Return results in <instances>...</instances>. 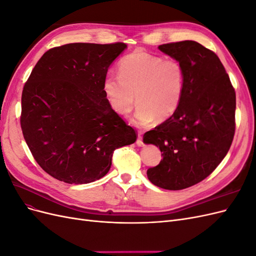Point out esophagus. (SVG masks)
I'll return each instance as SVG.
<instances>
[{"label": "esophagus", "mask_w": 256, "mask_h": 256, "mask_svg": "<svg viewBox=\"0 0 256 256\" xmlns=\"http://www.w3.org/2000/svg\"><path fill=\"white\" fill-rule=\"evenodd\" d=\"M136 145H138V146H144V143H143V138H142V134H138Z\"/></svg>", "instance_id": "esophagus-1"}]
</instances>
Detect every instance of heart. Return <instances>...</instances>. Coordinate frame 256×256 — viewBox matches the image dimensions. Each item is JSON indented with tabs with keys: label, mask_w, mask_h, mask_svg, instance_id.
<instances>
[{
	"label": "heart",
	"mask_w": 256,
	"mask_h": 256,
	"mask_svg": "<svg viewBox=\"0 0 256 256\" xmlns=\"http://www.w3.org/2000/svg\"><path fill=\"white\" fill-rule=\"evenodd\" d=\"M118 74H108L102 84L108 102L116 114L127 115L136 102L134 122L147 126L154 118L164 122L177 111L186 78L177 60L134 51L122 58Z\"/></svg>",
	"instance_id": "heart-1"
}]
</instances>
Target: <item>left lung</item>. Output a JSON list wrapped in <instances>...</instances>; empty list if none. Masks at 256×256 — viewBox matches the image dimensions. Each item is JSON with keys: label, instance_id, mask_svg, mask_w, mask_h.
<instances>
[{"label": "left lung", "instance_id": "left-lung-1", "mask_svg": "<svg viewBox=\"0 0 256 256\" xmlns=\"http://www.w3.org/2000/svg\"><path fill=\"white\" fill-rule=\"evenodd\" d=\"M158 49L180 62L186 78L177 111L143 136L164 157L147 177L159 188L182 190L205 180L226 156L235 134L236 94L221 60L204 46L184 40Z\"/></svg>", "mask_w": 256, "mask_h": 256}]
</instances>
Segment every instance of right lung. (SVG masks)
Returning a JSON list of instances; mask_svg holds the SVG:
<instances>
[{"instance_id":"1","label":"right lung","mask_w":256,"mask_h":256,"mask_svg":"<svg viewBox=\"0 0 256 256\" xmlns=\"http://www.w3.org/2000/svg\"><path fill=\"white\" fill-rule=\"evenodd\" d=\"M122 42L68 44L37 62L21 98V129L44 172L67 184H88L111 168L113 152L136 134L110 106L104 92L108 69Z\"/></svg>"}]
</instances>
